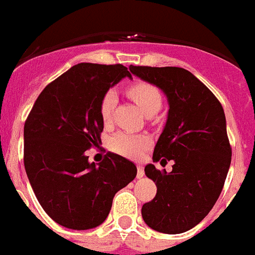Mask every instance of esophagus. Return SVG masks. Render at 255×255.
I'll list each match as a JSON object with an SVG mask.
<instances>
[{"instance_id": "esophagus-1", "label": "esophagus", "mask_w": 255, "mask_h": 255, "mask_svg": "<svg viewBox=\"0 0 255 255\" xmlns=\"http://www.w3.org/2000/svg\"><path fill=\"white\" fill-rule=\"evenodd\" d=\"M144 176V170H143V166L142 164H138L137 166V178L140 179Z\"/></svg>"}]
</instances>
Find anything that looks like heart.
<instances>
[{
	"label": "heart",
	"mask_w": 255,
	"mask_h": 255,
	"mask_svg": "<svg viewBox=\"0 0 255 255\" xmlns=\"http://www.w3.org/2000/svg\"><path fill=\"white\" fill-rule=\"evenodd\" d=\"M128 95L137 104L144 116L155 115L162 107V95L159 89L146 81H138L130 85L128 88ZM116 101H117V95L112 89L107 91L101 97L99 112L100 117L104 122L109 121ZM150 144L151 139L147 135L126 133V131L115 134L109 140V147L113 151L128 158H138Z\"/></svg>",
	"instance_id": "heart-1"
}]
</instances>
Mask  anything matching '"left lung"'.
Masks as SVG:
<instances>
[{
	"instance_id": "1",
	"label": "left lung",
	"mask_w": 255,
	"mask_h": 255,
	"mask_svg": "<svg viewBox=\"0 0 255 255\" xmlns=\"http://www.w3.org/2000/svg\"><path fill=\"white\" fill-rule=\"evenodd\" d=\"M130 72L167 97L166 125L152 160H174L172 171L144 167L156 195L142 207L148 227L178 234L196 227L219 199L231 167L227 120L216 96L195 75L179 67L130 66Z\"/></svg>"
}]
</instances>
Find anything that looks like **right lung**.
<instances>
[{"mask_svg": "<svg viewBox=\"0 0 255 255\" xmlns=\"http://www.w3.org/2000/svg\"><path fill=\"white\" fill-rule=\"evenodd\" d=\"M124 77L122 64L80 63L47 85L23 129V162L36 199L55 223L85 231L107 220L116 193L137 175L133 162L109 152L100 163L85 151L101 142L100 101Z\"/></svg>", "mask_w": 255, "mask_h": 255, "instance_id": "obj_1", "label": "right lung"}]
</instances>
